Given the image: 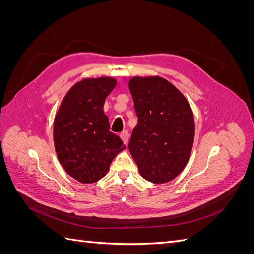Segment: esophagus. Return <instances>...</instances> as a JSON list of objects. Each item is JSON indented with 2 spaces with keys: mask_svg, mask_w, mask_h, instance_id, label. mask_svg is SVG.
<instances>
[{
  "mask_svg": "<svg viewBox=\"0 0 254 254\" xmlns=\"http://www.w3.org/2000/svg\"><path fill=\"white\" fill-rule=\"evenodd\" d=\"M121 139L123 140V142H124L125 145H128V142H129V132L127 131V130H125V131H123L121 133Z\"/></svg>",
  "mask_w": 254,
  "mask_h": 254,
  "instance_id": "34e87169",
  "label": "esophagus"
}]
</instances>
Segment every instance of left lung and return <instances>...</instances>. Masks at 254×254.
<instances>
[{
	"label": "left lung",
	"instance_id": "obj_1",
	"mask_svg": "<svg viewBox=\"0 0 254 254\" xmlns=\"http://www.w3.org/2000/svg\"><path fill=\"white\" fill-rule=\"evenodd\" d=\"M128 87L137 117L129 151L145 180L166 183L189 162L195 136L193 111L181 92L159 76L132 77Z\"/></svg>",
	"mask_w": 254,
	"mask_h": 254
}]
</instances>
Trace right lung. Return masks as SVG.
Here are the masks:
<instances>
[{"instance_id": "1", "label": "right lung", "mask_w": 254, "mask_h": 254, "mask_svg": "<svg viewBox=\"0 0 254 254\" xmlns=\"http://www.w3.org/2000/svg\"><path fill=\"white\" fill-rule=\"evenodd\" d=\"M111 77L83 79L67 91L54 120V145L67 175L88 184L101 180L112 160L124 150L110 131L103 107L117 86Z\"/></svg>"}]
</instances>
